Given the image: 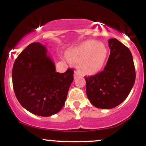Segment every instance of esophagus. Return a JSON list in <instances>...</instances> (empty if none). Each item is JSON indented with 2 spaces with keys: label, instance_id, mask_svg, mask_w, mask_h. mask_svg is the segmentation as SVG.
I'll use <instances>...</instances> for the list:
<instances>
[{
  "label": "esophagus",
  "instance_id": "obj_1",
  "mask_svg": "<svg viewBox=\"0 0 146 146\" xmlns=\"http://www.w3.org/2000/svg\"><path fill=\"white\" fill-rule=\"evenodd\" d=\"M80 75V72L78 71H75L74 72V78H75V79L77 78Z\"/></svg>",
  "mask_w": 146,
  "mask_h": 146
}]
</instances>
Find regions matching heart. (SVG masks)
Instances as JSON below:
<instances>
[{
  "label": "heart",
  "instance_id": "obj_1",
  "mask_svg": "<svg viewBox=\"0 0 146 146\" xmlns=\"http://www.w3.org/2000/svg\"><path fill=\"white\" fill-rule=\"evenodd\" d=\"M106 56L104 44L95 40L84 42L67 52L68 58L78 62L82 71L88 73L98 71L103 66Z\"/></svg>",
  "mask_w": 146,
  "mask_h": 146
}]
</instances>
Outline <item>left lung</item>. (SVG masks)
I'll list each match as a JSON object with an SVG mask.
<instances>
[{
	"label": "left lung",
	"mask_w": 146,
	"mask_h": 146,
	"mask_svg": "<svg viewBox=\"0 0 146 146\" xmlns=\"http://www.w3.org/2000/svg\"><path fill=\"white\" fill-rule=\"evenodd\" d=\"M110 53L104 70L86 78V91L90 103L98 108L110 109L128 96L135 82L132 53L115 38L108 40Z\"/></svg>",
	"instance_id": "left-lung-1"
}]
</instances>
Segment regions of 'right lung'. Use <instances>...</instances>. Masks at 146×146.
<instances>
[{"mask_svg": "<svg viewBox=\"0 0 146 146\" xmlns=\"http://www.w3.org/2000/svg\"><path fill=\"white\" fill-rule=\"evenodd\" d=\"M73 81V70L56 72L46 48L40 42L27 46L13 66L16 98L23 108L39 116H51L62 108Z\"/></svg>", "mask_w": 146, "mask_h": 146, "instance_id": "1", "label": "right lung"}]
</instances>
